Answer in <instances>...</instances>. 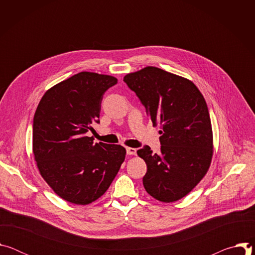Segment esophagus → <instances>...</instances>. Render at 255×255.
<instances>
[{"label": "esophagus", "instance_id": "34e87169", "mask_svg": "<svg viewBox=\"0 0 255 255\" xmlns=\"http://www.w3.org/2000/svg\"><path fill=\"white\" fill-rule=\"evenodd\" d=\"M126 151H127V154H129V155H136V153H137V149L132 148V147H127Z\"/></svg>", "mask_w": 255, "mask_h": 255}]
</instances>
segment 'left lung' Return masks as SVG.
I'll list each match as a JSON object with an SVG mask.
<instances>
[{
	"mask_svg": "<svg viewBox=\"0 0 255 255\" xmlns=\"http://www.w3.org/2000/svg\"><path fill=\"white\" fill-rule=\"evenodd\" d=\"M160 124V153L137 151L146 162L143 186L154 199L171 203L187 196L207 173L213 156V132L206 101L193 82L154 66L123 80Z\"/></svg>",
	"mask_w": 255,
	"mask_h": 255,
	"instance_id": "left-lung-1",
	"label": "left lung"
}]
</instances>
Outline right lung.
I'll list each match as a JSON object with an SVG mask.
<instances>
[{"instance_id":"right-lung-1","label":"right lung","mask_w":255,"mask_h":255,"mask_svg":"<svg viewBox=\"0 0 255 255\" xmlns=\"http://www.w3.org/2000/svg\"><path fill=\"white\" fill-rule=\"evenodd\" d=\"M118 80L82 71L50 88L33 119V153L41 176L61 199L88 205L112 184L126 155L117 144L87 136L99 123L105 92Z\"/></svg>"}]
</instances>
